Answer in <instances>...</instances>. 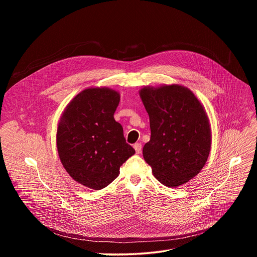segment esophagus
<instances>
[{
  "instance_id": "1",
  "label": "esophagus",
  "mask_w": 257,
  "mask_h": 257,
  "mask_svg": "<svg viewBox=\"0 0 257 257\" xmlns=\"http://www.w3.org/2000/svg\"><path fill=\"white\" fill-rule=\"evenodd\" d=\"M133 148H134V150H135L136 154H140V153H141V148H142V145H141L140 143H135Z\"/></svg>"
}]
</instances>
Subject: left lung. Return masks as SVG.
<instances>
[{"label": "left lung", "instance_id": "8db88e82", "mask_svg": "<svg viewBox=\"0 0 257 257\" xmlns=\"http://www.w3.org/2000/svg\"><path fill=\"white\" fill-rule=\"evenodd\" d=\"M140 98L150 116L151 140L143 159L167 187H178L204 167L211 148L205 108L194 93L179 84L144 86Z\"/></svg>", "mask_w": 257, "mask_h": 257}]
</instances>
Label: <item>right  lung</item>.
<instances>
[{"label": "right lung", "instance_id": "right-lung-1", "mask_svg": "<svg viewBox=\"0 0 257 257\" xmlns=\"http://www.w3.org/2000/svg\"><path fill=\"white\" fill-rule=\"evenodd\" d=\"M119 102L115 89L88 87L72 98L59 120L60 161L70 177L87 188L100 190L111 184L135 154L114 119Z\"/></svg>", "mask_w": 257, "mask_h": 257}]
</instances>
